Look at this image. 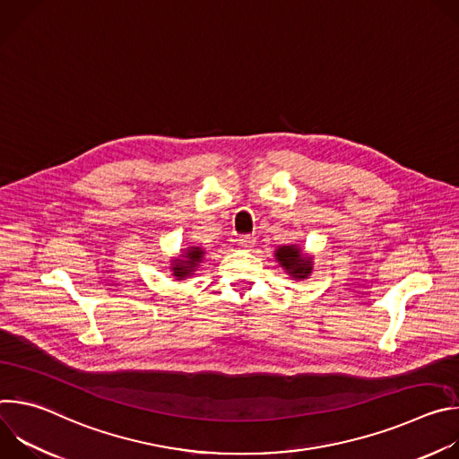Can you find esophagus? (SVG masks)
<instances>
[{"label": "esophagus", "mask_w": 459, "mask_h": 459, "mask_svg": "<svg viewBox=\"0 0 459 459\" xmlns=\"http://www.w3.org/2000/svg\"><path fill=\"white\" fill-rule=\"evenodd\" d=\"M236 241H238V245H239L241 248L248 250L250 247H254V243H255V238H254V236H241V238H238Z\"/></svg>", "instance_id": "34e87169"}]
</instances>
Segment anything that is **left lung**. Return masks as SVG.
Here are the masks:
<instances>
[{"mask_svg": "<svg viewBox=\"0 0 459 459\" xmlns=\"http://www.w3.org/2000/svg\"><path fill=\"white\" fill-rule=\"evenodd\" d=\"M276 257L280 261V265H283L289 274H292L294 278H305L310 274V259L303 257L299 254V248H296V245L290 247H281L276 250Z\"/></svg>", "mask_w": 459, "mask_h": 459, "instance_id": "8db88e82", "label": "left lung"}]
</instances>
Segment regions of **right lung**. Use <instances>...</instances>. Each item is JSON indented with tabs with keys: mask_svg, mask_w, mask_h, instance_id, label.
Returning a JSON list of instances; mask_svg holds the SVG:
<instances>
[{
	"mask_svg": "<svg viewBox=\"0 0 459 459\" xmlns=\"http://www.w3.org/2000/svg\"><path fill=\"white\" fill-rule=\"evenodd\" d=\"M181 257H185V259H178L174 269H172L174 276L178 280H183L185 276H188L195 269V265H198L200 261H202V257H204V250L200 247H192L186 252V255H181Z\"/></svg>",
	"mask_w": 459,
	"mask_h": 459,
	"instance_id": "1",
	"label": "right lung"
}]
</instances>
